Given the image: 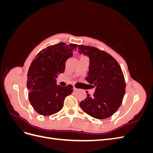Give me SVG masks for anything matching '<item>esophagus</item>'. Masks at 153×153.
Returning <instances> with one entry per match:
<instances>
[{"label":"esophagus","instance_id":"34e87169","mask_svg":"<svg viewBox=\"0 0 153 153\" xmlns=\"http://www.w3.org/2000/svg\"><path fill=\"white\" fill-rule=\"evenodd\" d=\"M76 90H77L75 86H73V91H76Z\"/></svg>","mask_w":153,"mask_h":153}]
</instances>
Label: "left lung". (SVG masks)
Masks as SVG:
<instances>
[{"mask_svg": "<svg viewBox=\"0 0 153 153\" xmlns=\"http://www.w3.org/2000/svg\"><path fill=\"white\" fill-rule=\"evenodd\" d=\"M78 52L89 59L85 80L95 91L87 94L80 103V107L91 117L106 119L121 106L125 94L126 83L122 69L112 56L93 47L78 45Z\"/></svg>", "mask_w": 153, "mask_h": 153, "instance_id": "obj_1", "label": "left lung"}]
</instances>
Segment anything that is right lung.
<instances>
[{
  "label": "right lung",
  "instance_id": "1",
  "mask_svg": "<svg viewBox=\"0 0 153 153\" xmlns=\"http://www.w3.org/2000/svg\"><path fill=\"white\" fill-rule=\"evenodd\" d=\"M76 45L60 43L39 52L32 61L27 74V87L32 107L38 114L50 115L63 106L66 97L73 92V86L57 84L58 75L64 72L67 60L73 56Z\"/></svg>",
  "mask_w": 153,
  "mask_h": 153
}]
</instances>
